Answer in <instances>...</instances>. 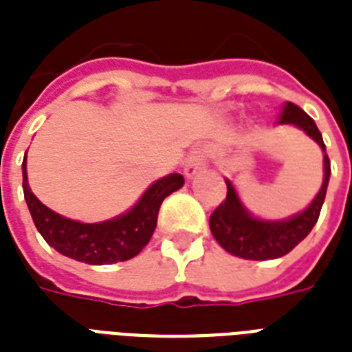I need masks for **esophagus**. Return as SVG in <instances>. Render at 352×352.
I'll list each match as a JSON object with an SVG mask.
<instances>
[{
    "instance_id": "1",
    "label": "esophagus",
    "mask_w": 352,
    "mask_h": 352,
    "mask_svg": "<svg viewBox=\"0 0 352 352\" xmlns=\"http://www.w3.org/2000/svg\"><path fill=\"white\" fill-rule=\"evenodd\" d=\"M206 162H208V157H206V151L204 149H195L190 153L188 157L186 164H184V175L190 179L193 177L197 171H201L203 168H206Z\"/></svg>"
}]
</instances>
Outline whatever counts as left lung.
<instances>
[{
    "instance_id": "obj_1",
    "label": "left lung",
    "mask_w": 352,
    "mask_h": 352,
    "mask_svg": "<svg viewBox=\"0 0 352 352\" xmlns=\"http://www.w3.org/2000/svg\"><path fill=\"white\" fill-rule=\"evenodd\" d=\"M279 124H292L314 138L323 149V162H325V177H323L322 190L311 206L287 221H261L252 217L241 204L237 193L230 181H226L228 192L226 199L210 215V230L214 234L223 248L232 256L252 259V261H267L289 254L296 245H300L316 225L320 212H322L325 193H327L329 177H331V160L325 153L322 133L314 120L307 115L301 107L292 102H287L283 107Z\"/></svg>"
}]
</instances>
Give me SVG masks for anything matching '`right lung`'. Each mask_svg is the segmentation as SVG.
<instances>
[{
    "label": "right lung",
    "mask_w": 352,
    "mask_h": 352,
    "mask_svg": "<svg viewBox=\"0 0 352 352\" xmlns=\"http://www.w3.org/2000/svg\"><path fill=\"white\" fill-rule=\"evenodd\" d=\"M25 162L27 157L21 166L23 195L38 232L54 250L87 265H111L137 256L153 235L162 201L184 184L181 173H171L151 184L127 214L104 223L85 225L65 219L40 203V199L30 192Z\"/></svg>",
    "instance_id": "right-lung-1"
}]
</instances>
